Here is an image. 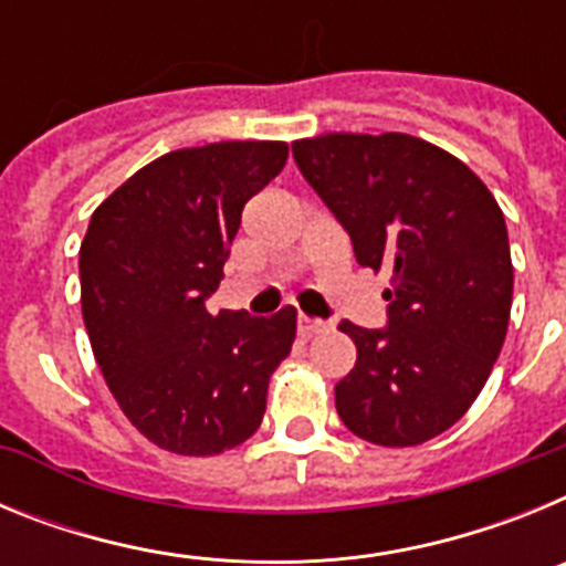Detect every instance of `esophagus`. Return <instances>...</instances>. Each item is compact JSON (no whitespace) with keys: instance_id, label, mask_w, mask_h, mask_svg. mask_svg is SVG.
Masks as SVG:
<instances>
[{"instance_id":"1","label":"esophagus","mask_w":566,"mask_h":566,"mask_svg":"<svg viewBox=\"0 0 566 566\" xmlns=\"http://www.w3.org/2000/svg\"><path fill=\"white\" fill-rule=\"evenodd\" d=\"M326 323H323V319H312V317H306V314H300V319H297V332L303 334V337H314V334H319V332H326Z\"/></svg>"}]
</instances>
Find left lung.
<instances>
[{"label":"left lung","instance_id":"left-lung-1","mask_svg":"<svg viewBox=\"0 0 566 566\" xmlns=\"http://www.w3.org/2000/svg\"><path fill=\"white\" fill-rule=\"evenodd\" d=\"M308 187L391 274L388 326L339 323L357 363L334 385L359 439L408 448L448 431L488 382L507 334L513 263L504 214L451 153L405 133H328L292 144Z\"/></svg>","mask_w":566,"mask_h":566}]
</instances>
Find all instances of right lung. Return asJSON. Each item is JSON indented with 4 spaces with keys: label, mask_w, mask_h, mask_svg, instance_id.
<instances>
[{
    "label": "right lung",
    "mask_w": 566,
    "mask_h": 566,
    "mask_svg": "<svg viewBox=\"0 0 566 566\" xmlns=\"http://www.w3.org/2000/svg\"><path fill=\"white\" fill-rule=\"evenodd\" d=\"M286 158L283 142L175 149L90 218L78 252L90 345L124 417L164 451L214 457L263 422L297 312L209 314L207 300L221 286L240 212Z\"/></svg>",
    "instance_id": "obj_1"
}]
</instances>
